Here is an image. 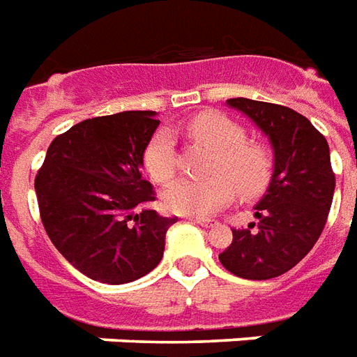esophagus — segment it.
<instances>
[{"label": "esophagus", "mask_w": 357, "mask_h": 357, "mask_svg": "<svg viewBox=\"0 0 357 357\" xmlns=\"http://www.w3.org/2000/svg\"><path fill=\"white\" fill-rule=\"evenodd\" d=\"M192 223H197L200 227H213L215 225V219H208V218H189Z\"/></svg>", "instance_id": "34e87169"}]
</instances>
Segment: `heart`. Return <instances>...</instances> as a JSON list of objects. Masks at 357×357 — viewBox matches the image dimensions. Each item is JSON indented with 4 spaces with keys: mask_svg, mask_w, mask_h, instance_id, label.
<instances>
[{
    "mask_svg": "<svg viewBox=\"0 0 357 357\" xmlns=\"http://www.w3.org/2000/svg\"><path fill=\"white\" fill-rule=\"evenodd\" d=\"M189 136L218 153L213 178H181L162 195L166 210L181 215H208L234 199L257 197L273 178V157L265 145L248 142L238 123L219 113H202L187 123ZM144 166L153 181L166 183L178 168L176 142L170 130H158L144 149Z\"/></svg>",
    "mask_w": 357,
    "mask_h": 357,
    "instance_id": "obj_1",
    "label": "heart"
}]
</instances>
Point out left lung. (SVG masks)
Instances as JSON below:
<instances>
[{
  "label": "left lung",
  "instance_id": "obj_1",
  "mask_svg": "<svg viewBox=\"0 0 357 357\" xmlns=\"http://www.w3.org/2000/svg\"><path fill=\"white\" fill-rule=\"evenodd\" d=\"M227 104L259 126L274 149V172L255 206L259 219L232 229V242L219 261L245 280H268L287 273L318 242L335 192L327 139L301 113L286 105L231 98Z\"/></svg>",
  "mask_w": 357,
  "mask_h": 357
}]
</instances>
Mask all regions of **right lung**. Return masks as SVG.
Instances as JSON below:
<instances>
[{"label":"right lung","mask_w":357,"mask_h":357,"mask_svg":"<svg viewBox=\"0 0 357 357\" xmlns=\"http://www.w3.org/2000/svg\"><path fill=\"white\" fill-rule=\"evenodd\" d=\"M155 112L86 119L52 139L36 176L39 213L56 250L84 276L128 284L160 263L166 231L142 178L144 149L158 121Z\"/></svg>","instance_id":"add662e5"}]
</instances>
